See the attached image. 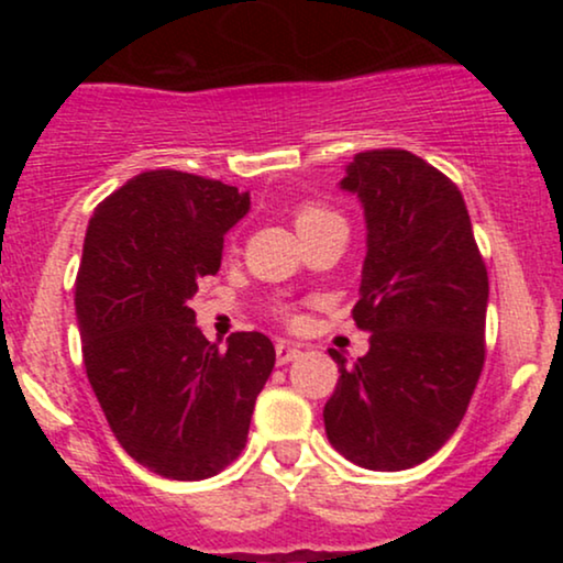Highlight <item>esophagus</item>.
I'll list each match as a JSON object with an SVG mask.
<instances>
[{"mask_svg":"<svg viewBox=\"0 0 563 563\" xmlns=\"http://www.w3.org/2000/svg\"><path fill=\"white\" fill-rule=\"evenodd\" d=\"M301 354V349L296 344H290V341H277L275 344V357H277V365H288L294 363L296 357Z\"/></svg>","mask_w":563,"mask_h":563,"instance_id":"34e87169","label":"esophagus"}]
</instances>
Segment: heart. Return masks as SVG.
Listing matches in <instances>:
<instances>
[{"label":"heart","instance_id":"b5f03b06","mask_svg":"<svg viewBox=\"0 0 563 563\" xmlns=\"http://www.w3.org/2000/svg\"><path fill=\"white\" fill-rule=\"evenodd\" d=\"M294 224H296V230H299L301 238H309V235H314V232L331 228V224H344V222H341V217L335 214L325 200L307 198V200H301V203H296ZM277 312L286 314V309H277Z\"/></svg>","mask_w":563,"mask_h":563}]
</instances>
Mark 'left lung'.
Masks as SVG:
<instances>
[{
	"instance_id": "8db88e82",
	"label": "left lung",
	"mask_w": 563,
	"mask_h": 563,
	"mask_svg": "<svg viewBox=\"0 0 563 563\" xmlns=\"http://www.w3.org/2000/svg\"><path fill=\"white\" fill-rule=\"evenodd\" d=\"M341 187L365 206L352 318L371 331V349L354 365L331 349L341 378L325 431L357 466L412 468L455 434L479 384L487 267L457 185L416 153H357Z\"/></svg>"
}]
</instances>
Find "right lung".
<instances>
[{
    "label": "right lung",
    "mask_w": 563,
    "mask_h": 563,
    "mask_svg": "<svg viewBox=\"0 0 563 563\" xmlns=\"http://www.w3.org/2000/svg\"><path fill=\"white\" fill-rule=\"evenodd\" d=\"M249 206L219 179L156 169L89 219L74 299L84 367L121 448L166 479H209L241 455L275 367L267 335L232 333L219 349L187 307Z\"/></svg>",
    "instance_id": "right-lung-1"
}]
</instances>
